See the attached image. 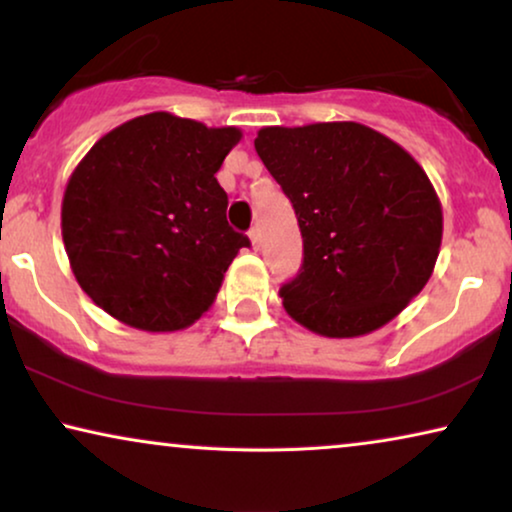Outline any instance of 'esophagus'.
I'll list each match as a JSON object with an SVG mask.
<instances>
[{
	"label": "esophagus",
	"mask_w": 512,
	"mask_h": 512,
	"mask_svg": "<svg viewBox=\"0 0 512 512\" xmlns=\"http://www.w3.org/2000/svg\"><path fill=\"white\" fill-rule=\"evenodd\" d=\"M249 240H251V247H254V249L261 247V235H258V228L249 230Z\"/></svg>",
	"instance_id": "34e87169"
}]
</instances>
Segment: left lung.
<instances>
[{
  "instance_id": "obj_1",
  "label": "left lung",
  "mask_w": 512,
  "mask_h": 512,
  "mask_svg": "<svg viewBox=\"0 0 512 512\" xmlns=\"http://www.w3.org/2000/svg\"><path fill=\"white\" fill-rule=\"evenodd\" d=\"M263 165L296 209L303 265L284 310L326 338H356L396 317L429 282L443 209L408 151L361 123L263 128Z\"/></svg>"
}]
</instances>
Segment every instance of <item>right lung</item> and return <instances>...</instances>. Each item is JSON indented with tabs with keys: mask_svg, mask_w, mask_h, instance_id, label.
Masks as SVG:
<instances>
[{
	"mask_svg": "<svg viewBox=\"0 0 512 512\" xmlns=\"http://www.w3.org/2000/svg\"><path fill=\"white\" fill-rule=\"evenodd\" d=\"M242 139L167 111L107 132L62 198V242L76 282L139 331L191 326L209 310L249 237L226 221L216 172Z\"/></svg>",
	"mask_w": 512,
	"mask_h": 512,
	"instance_id": "add662e5",
	"label": "right lung"
}]
</instances>
